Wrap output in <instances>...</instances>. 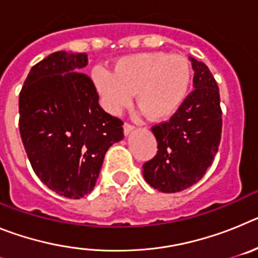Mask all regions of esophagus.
Wrapping results in <instances>:
<instances>
[{"mask_svg":"<svg viewBox=\"0 0 258 258\" xmlns=\"http://www.w3.org/2000/svg\"><path fill=\"white\" fill-rule=\"evenodd\" d=\"M134 131V126L131 124H124V134L125 136H129L132 132Z\"/></svg>","mask_w":258,"mask_h":258,"instance_id":"obj_1","label":"esophagus"}]
</instances>
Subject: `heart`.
I'll use <instances>...</instances> for the list:
<instances>
[{"instance_id":"1","label":"heart","mask_w":258,"mask_h":258,"mask_svg":"<svg viewBox=\"0 0 258 258\" xmlns=\"http://www.w3.org/2000/svg\"><path fill=\"white\" fill-rule=\"evenodd\" d=\"M92 79L103 106L118 113L132 102L151 120L159 121L178 111L188 94L191 67L187 59L163 51H147L118 58L113 72L95 67Z\"/></svg>"}]
</instances>
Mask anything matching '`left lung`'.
<instances>
[{"instance_id":"left-lung-1","label":"left lung","mask_w":258,"mask_h":258,"mask_svg":"<svg viewBox=\"0 0 258 258\" xmlns=\"http://www.w3.org/2000/svg\"><path fill=\"white\" fill-rule=\"evenodd\" d=\"M188 59L194 90L169 121L152 127L157 154L143 164L146 182L161 192H178L199 182L220 146L222 111L217 83L203 61Z\"/></svg>"}]
</instances>
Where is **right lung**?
Masks as SVG:
<instances>
[{"mask_svg": "<svg viewBox=\"0 0 258 258\" xmlns=\"http://www.w3.org/2000/svg\"><path fill=\"white\" fill-rule=\"evenodd\" d=\"M85 52L56 51L29 71L19 94V131L31 165L50 190L80 199L94 188L122 121L98 103Z\"/></svg>", "mask_w": 258, "mask_h": 258, "instance_id": "obj_1", "label": "right lung"}]
</instances>
